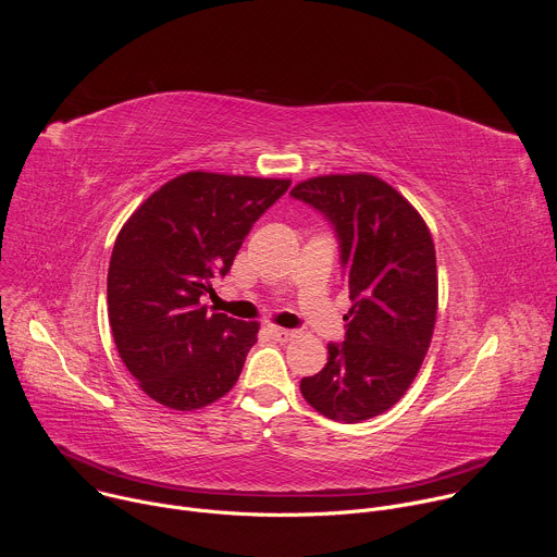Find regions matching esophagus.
<instances>
[{
  "mask_svg": "<svg viewBox=\"0 0 557 557\" xmlns=\"http://www.w3.org/2000/svg\"><path fill=\"white\" fill-rule=\"evenodd\" d=\"M269 333H271V337H273L275 342H282V344H286V342H290V339L295 337V331L280 329V326H271V329H269Z\"/></svg>",
  "mask_w": 557,
  "mask_h": 557,
  "instance_id": "esophagus-1",
  "label": "esophagus"
}]
</instances>
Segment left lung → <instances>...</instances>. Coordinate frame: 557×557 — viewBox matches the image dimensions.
<instances>
[{"label": "left lung", "mask_w": 557, "mask_h": 557, "mask_svg": "<svg viewBox=\"0 0 557 557\" xmlns=\"http://www.w3.org/2000/svg\"><path fill=\"white\" fill-rule=\"evenodd\" d=\"M290 196L335 228L352 301L344 342L329 344V363L299 389L324 417L359 423L401 399L430 348L438 301L432 235L399 191L370 174L310 178Z\"/></svg>", "instance_id": "8db88e82"}]
</instances>
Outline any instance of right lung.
<instances>
[{"label":"right lung","instance_id":"right-lung-1","mask_svg":"<svg viewBox=\"0 0 557 557\" xmlns=\"http://www.w3.org/2000/svg\"><path fill=\"white\" fill-rule=\"evenodd\" d=\"M288 187L189 172L153 191L121 228L108 271L110 326L125 368L153 401L189 412L235 385L258 324L215 312L202 297Z\"/></svg>","mask_w":557,"mask_h":557}]
</instances>
